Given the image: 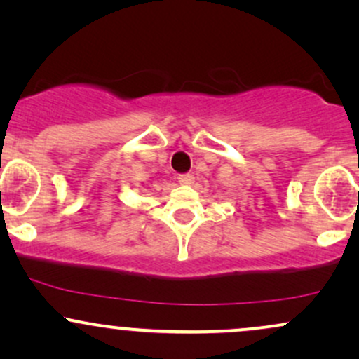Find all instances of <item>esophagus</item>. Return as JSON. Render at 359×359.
I'll return each instance as SVG.
<instances>
[{
    "mask_svg": "<svg viewBox=\"0 0 359 359\" xmlns=\"http://www.w3.org/2000/svg\"><path fill=\"white\" fill-rule=\"evenodd\" d=\"M179 182L180 185H191L194 182V177L191 174H182L179 175Z\"/></svg>",
    "mask_w": 359,
    "mask_h": 359,
    "instance_id": "esophagus-1",
    "label": "esophagus"
}]
</instances>
